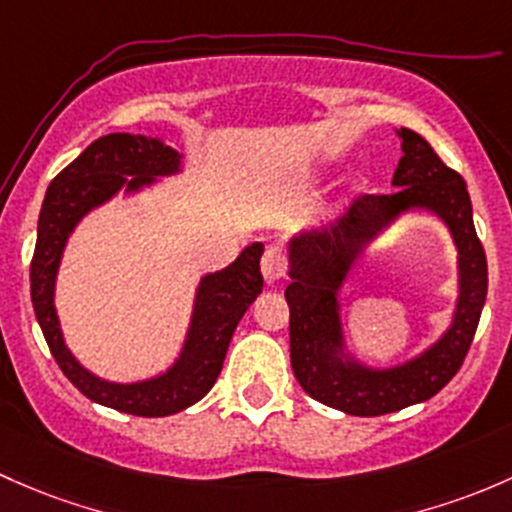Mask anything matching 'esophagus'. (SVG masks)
Here are the masks:
<instances>
[{
  "label": "esophagus",
  "instance_id": "obj_1",
  "mask_svg": "<svg viewBox=\"0 0 512 512\" xmlns=\"http://www.w3.org/2000/svg\"><path fill=\"white\" fill-rule=\"evenodd\" d=\"M261 271H263V278H266L268 283H278L286 278L288 261H286V254H283L281 246L271 244L266 251H263Z\"/></svg>",
  "mask_w": 512,
  "mask_h": 512
}]
</instances>
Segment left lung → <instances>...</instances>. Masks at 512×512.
Returning <instances> with one entry per match:
<instances>
[{"mask_svg":"<svg viewBox=\"0 0 512 512\" xmlns=\"http://www.w3.org/2000/svg\"><path fill=\"white\" fill-rule=\"evenodd\" d=\"M404 157L392 194H365L328 229L291 241V365L300 387L320 404L352 416H379L426 402L461 370L476 335L488 293V263L473 226L463 177L441 162L414 130H399ZM409 208H429L450 226L459 249V294L452 328L424 356L407 366L372 371L341 352L336 291L365 243Z\"/></svg>","mask_w":512,"mask_h":512,"instance_id":"obj_1","label":"left lung"}]
</instances>
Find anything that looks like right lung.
<instances>
[{
    "label": "right lung",
    "instance_id": "add662e5",
    "mask_svg": "<svg viewBox=\"0 0 512 512\" xmlns=\"http://www.w3.org/2000/svg\"><path fill=\"white\" fill-rule=\"evenodd\" d=\"M179 152L157 138L113 133L86 147L46 189L39 234L31 258V303L49 350L73 387L91 402L135 416H170L197 404L217 382L231 335L263 288V244H251L224 271L202 278L192 325L177 362L155 379L133 384L105 382L78 365L63 342L54 308V286L68 234L113 194L138 192L155 177L179 172ZM131 179L128 180L127 177Z\"/></svg>",
    "mask_w": 512,
    "mask_h": 512
}]
</instances>
